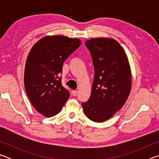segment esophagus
I'll list each match as a JSON object with an SVG mask.
<instances>
[{
    "label": "esophagus",
    "instance_id": "34e87169",
    "mask_svg": "<svg viewBox=\"0 0 159 159\" xmlns=\"http://www.w3.org/2000/svg\"><path fill=\"white\" fill-rule=\"evenodd\" d=\"M72 94H73V95H74V96H76V95H77V94H78V91H76V90H74L73 92H72Z\"/></svg>",
    "mask_w": 159,
    "mask_h": 159
}]
</instances>
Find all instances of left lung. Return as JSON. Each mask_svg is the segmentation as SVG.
<instances>
[{"instance_id": "left-lung-1", "label": "left lung", "mask_w": 159, "mask_h": 159, "mask_svg": "<svg viewBox=\"0 0 159 159\" xmlns=\"http://www.w3.org/2000/svg\"><path fill=\"white\" fill-rule=\"evenodd\" d=\"M85 45L92 56L95 78L89 99L83 102L86 116L100 123L122 108L131 90V71L127 56L112 39L98 38Z\"/></svg>"}]
</instances>
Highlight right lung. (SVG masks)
<instances>
[{
	"instance_id": "obj_1",
	"label": "right lung",
	"mask_w": 159,
	"mask_h": 159,
	"mask_svg": "<svg viewBox=\"0 0 159 159\" xmlns=\"http://www.w3.org/2000/svg\"><path fill=\"white\" fill-rule=\"evenodd\" d=\"M81 42L63 36L43 38L32 47L26 59L25 86L38 112L52 117L61 111L69 98L61 85L63 63Z\"/></svg>"
}]
</instances>
